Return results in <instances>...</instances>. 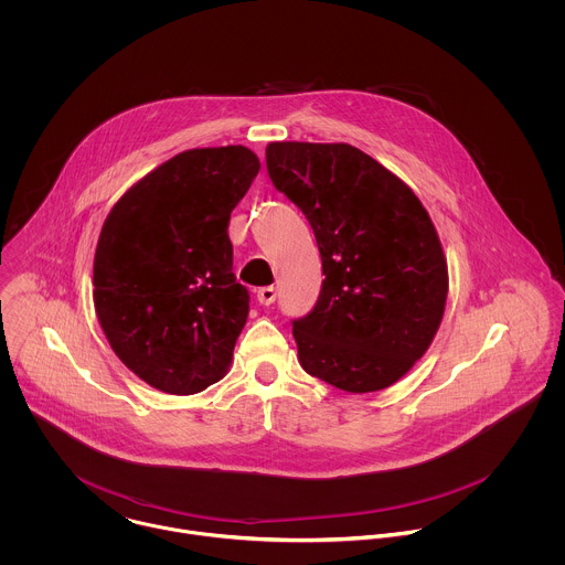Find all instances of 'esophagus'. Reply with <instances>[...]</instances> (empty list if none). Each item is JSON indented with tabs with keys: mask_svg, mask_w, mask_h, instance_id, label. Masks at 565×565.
<instances>
[{
	"mask_svg": "<svg viewBox=\"0 0 565 565\" xmlns=\"http://www.w3.org/2000/svg\"><path fill=\"white\" fill-rule=\"evenodd\" d=\"M256 300H258L260 305H265V307L274 305V302H276V287H260L258 294H256Z\"/></svg>",
	"mask_w": 565,
	"mask_h": 565,
	"instance_id": "esophagus-1",
	"label": "esophagus"
}]
</instances>
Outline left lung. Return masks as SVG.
<instances>
[{"instance_id":"8db88e82","label":"left lung","mask_w":565,"mask_h":565,"mask_svg":"<svg viewBox=\"0 0 565 565\" xmlns=\"http://www.w3.org/2000/svg\"><path fill=\"white\" fill-rule=\"evenodd\" d=\"M265 161L322 254L320 298L291 322L302 367L350 394L394 385L428 350L446 309L448 265L426 209L348 143H269Z\"/></svg>"}]
</instances>
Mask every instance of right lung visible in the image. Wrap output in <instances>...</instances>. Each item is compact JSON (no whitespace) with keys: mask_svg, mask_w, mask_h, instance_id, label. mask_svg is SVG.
Here are the masks:
<instances>
[{"mask_svg":"<svg viewBox=\"0 0 565 565\" xmlns=\"http://www.w3.org/2000/svg\"><path fill=\"white\" fill-rule=\"evenodd\" d=\"M260 162L243 146L162 162L108 213L93 260L102 330L141 381L191 396L217 383L247 320L228 222Z\"/></svg>","mask_w":565,"mask_h":565,"instance_id":"obj_1","label":"right lung"}]
</instances>
